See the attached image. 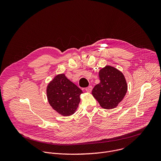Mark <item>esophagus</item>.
Instances as JSON below:
<instances>
[{
	"mask_svg": "<svg viewBox=\"0 0 161 161\" xmlns=\"http://www.w3.org/2000/svg\"><path fill=\"white\" fill-rule=\"evenodd\" d=\"M92 90V86H89L85 88V90L87 92H91Z\"/></svg>",
	"mask_w": 161,
	"mask_h": 161,
	"instance_id": "esophagus-1",
	"label": "esophagus"
}]
</instances>
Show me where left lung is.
<instances>
[{"label": "left lung", "mask_w": 161, "mask_h": 161, "mask_svg": "<svg viewBox=\"0 0 161 161\" xmlns=\"http://www.w3.org/2000/svg\"><path fill=\"white\" fill-rule=\"evenodd\" d=\"M99 73L100 83L94 86L92 94L103 108H114L126 94L125 77L122 72L109 65L101 69Z\"/></svg>", "instance_id": "1"}]
</instances>
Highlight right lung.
Wrapping results in <instances>:
<instances>
[{
  "mask_svg": "<svg viewBox=\"0 0 161 161\" xmlns=\"http://www.w3.org/2000/svg\"><path fill=\"white\" fill-rule=\"evenodd\" d=\"M82 90L64 74L56 76L48 84L47 94L50 106L63 116H69L76 110Z\"/></svg>",
  "mask_w": 161,
  "mask_h": 161,
  "instance_id": "add662e5",
  "label": "right lung"
}]
</instances>
